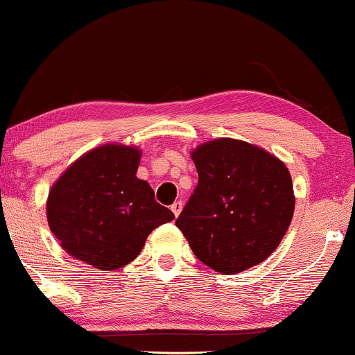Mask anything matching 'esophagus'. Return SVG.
<instances>
[{
	"instance_id": "1",
	"label": "esophagus",
	"mask_w": 355,
	"mask_h": 355,
	"mask_svg": "<svg viewBox=\"0 0 355 355\" xmlns=\"http://www.w3.org/2000/svg\"><path fill=\"white\" fill-rule=\"evenodd\" d=\"M182 208H183V203L180 202V200H178V202H175V203L172 205V211H173V215H175V216L180 215Z\"/></svg>"
}]
</instances>
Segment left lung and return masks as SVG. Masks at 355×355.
<instances>
[{
	"label": "left lung",
	"instance_id": "1",
	"mask_svg": "<svg viewBox=\"0 0 355 355\" xmlns=\"http://www.w3.org/2000/svg\"><path fill=\"white\" fill-rule=\"evenodd\" d=\"M198 185L177 226L200 261L234 275L264 261L294 213L291 175L263 148L216 139L191 153Z\"/></svg>",
	"mask_w": 355,
	"mask_h": 355
}]
</instances>
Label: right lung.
Listing matches in <instances>:
<instances>
[{"mask_svg": "<svg viewBox=\"0 0 355 355\" xmlns=\"http://www.w3.org/2000/svg\"><path fill=\"white\" fill-rule=\"evenodd\" d=\"M140 152L102 145L61 175L49 191L48 223L71 256L99 270H117L139 256L157 226L175 215L135 177Z\"/></svg>", "mask_w": 355, "mask_h": 355, "instance_id": "obj_1", "label": "right lung"}]
</instances>
